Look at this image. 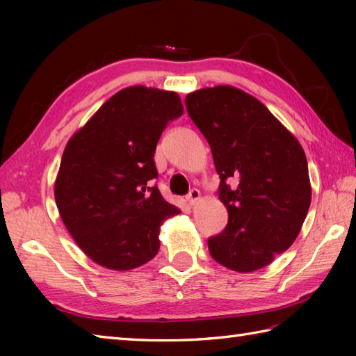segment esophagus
<instances>
[{
	"mask_svg": "<svg viewBox=\"0 0 356 356\" xmlns=\"http://www.w3.org/2000/svg\"><path fill=\"white\" fill-rule=\"evenodd\" d=\"M200 191L199 190H191L190 191V194H188V197H186V202H188V205L190 207H194L195 203H197L199 200H200Z\"/></svg>",
	"mask_w": 356,
	"mask_h": 356,
	"instance_id": "1",
	"label": "esophagus"
}]
</instances>
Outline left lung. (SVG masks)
<instances>
[{
	"mask_svg": "<svg viewBox=\"0 0 356 356\" xmlns=\"http://www.w3.org/2000/svg\"><path fill=\"white\" fill-rule=\"evenodd\" d=\"M220 176L218 199L228 225L208 240L222 266L254 272L298 237L311 207L307 159L297 138L257 97L232 86L200 88L185 97ZM236 177L231 191L225 180Z\"/></svg>",
	"mask_w": 356,
	"mask_h": 356,
	"instance_id": "1",
	"label": "left lung"
}]
</instances>
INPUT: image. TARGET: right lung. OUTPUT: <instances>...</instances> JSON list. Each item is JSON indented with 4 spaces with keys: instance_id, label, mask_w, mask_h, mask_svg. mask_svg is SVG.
Segmentation results:
<instances>
[{
    "instance_id": "right-lung-1",
    "label": "right lung",
    "mask_w": 356,
    "mask_h": 356,
    "mask_svg": "<svg viewBox=\"0 0 356 356\" xmlns=\"http://www.w3.org/2000/svg\"><path fill=\"white\" fill-rule=\"evenodd\" d=\"M182 113L176 92L127 87L67 142L56 207L74 243L99 266L130 270L148 263L161 246V226L180 213L147 184L157 177V140Z\"/></svg>"
}]
</instances>
